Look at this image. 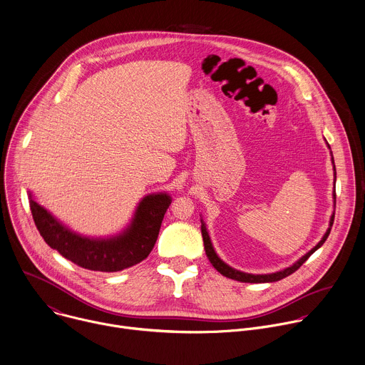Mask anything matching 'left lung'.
Here are the masks:
<instances>
[{"label": "left lung", "mask_w": 365, "mask_h": 365, "mask_svg": "<svg viewBox=\"0 0 365 365\" xmlns=\"http://www.w3.org/2000/svg\"><path fill=\"white\" fill-rule=\"evenodd\" d=\"M334 170H335V166H334ZM334 197H335V190H334ZM334 216H335V213L331 216L329 227H328L327 233L324 235V237L319 240V244H318L315 248H312L305 257H302V258H301L297 264H294L292 267H289V268H287V269H284V271H281V272H275V274H269V275H251V274H244V272H239V271H236V269L227 267L225 262H222V261L217 258V255L215 254L213 247H212V244H210L209 235H207V232H206V227H205V225L202 223L203 245H205V251H206V255H207L210 264H212V265L215 267V269H216L217 272H220L223 277L230 278V279H235V281H240V282H251V284L275 282V281H279V279H282V278H287L288 275H291V274H294L297 269H299V267L324 244V242H325L327 237H328V235H329V232H331V227H332V223H334Z\"/></svg>", "instance_id": "1"}]
</instances>
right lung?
<instances>
[{
  "label": "right lung",
  "mask_w": 365,
  "mask_h": 365,
  "mask_svg": "<svg viewBox=\"0 0 365 365\" xmlns=\"http://www.w3.org/2000/svg\"><path fill=\"white\" fill-rule=\"evenodd\" d=\"M169 205L170 197L166 193L146 196L132 226L123 235L113 239H88L66 229L30 197L34 223L46 244L76 265L100 272L123 271L146 259L156 244Z\"/></svg>",
  "instance_id": "1"
}]
</instances>
